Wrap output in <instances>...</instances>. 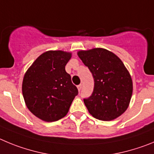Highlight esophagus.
<instances>
[{"label": "esophagus", "mask_w": 154, "mask_h": 154, "mask_svg": "<svg viewBox=\"0 0 154 154\" xmlns=\"http://www.w3.org/2000/svg\"><path fill=\"white\" fill-rule=\"evenodd\" d=\"M81 88H82V85H81V84H80V85L77 86V89H78L79 92H80V91H81Z\"/></svg>", "instance_id": "obj_1"}]
</instances>
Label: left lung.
<instances>
[{"label": "left lung", "mask_w": 154, "mask_h": 154, "mask_svg": "<svg viewBox=\"0 0 154 154\" xmlns=\"http://www.w3.org/2000/svg\"><path fill=\"white\" fill-rule=\"evenodd\" d=\"M77 54L94 80L92 94L84 99L89 113L104 121L118 117L128 107L133 92L132 79L123 62L103 48L81 51Z\"/></svg>", "instance_id": "8db88e82"}]
</instances>
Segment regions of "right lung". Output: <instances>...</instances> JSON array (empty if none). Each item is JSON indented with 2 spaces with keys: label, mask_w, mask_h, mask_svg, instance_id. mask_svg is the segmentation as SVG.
Instances as JSON below:
<instances>
[{
  "label": "right lung",
  "mask_w": 154,
  "mask_h": 154,
  "mask_svg": "<svg viewBox=\"0 0 154 154\" xmlns=\"http://www.w3.org/2000/svg\"><path fill=\"white\" fill-rule=\"evenodd\" d=\"M70 57L71 54L64 51H47L36 59L23 77L22 92L26 105L44 121H57L65 117L78 94L65 70Z\"/></svg>",
  "instance_id": "right-lung-1"
}]
</instances>
